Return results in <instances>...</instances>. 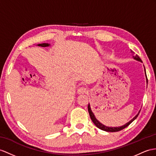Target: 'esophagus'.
I'll list each match as a JSON object with an SVG mask.
<instances>
[{"instance_id":"34e87169","label":"esophagus","mask_w":156,"mask_h":156,"mask_svg":"<svg viewBox=\"0 0 156 156\" xmlns=\"http://www.w3.org/2000/svg\"><path fill=\"white\" fill-rule=\"evenodd\" d=\"M87 92V89L85 88V87H79L77 90V93L78 94H84Z\"/></svg>"}]
</instances>
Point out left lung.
Instances as JSON below:
<instances>
[{"label":"left lung","mask_w":156,"mask_h":156,"mask_svg":"<svg viewBox=\"0 0 156 156\" xmlns=\"http://www.w3.org/2000/svg\"><path fill=\"white\" fill-rule=\"evenodd\" d=\"M131 53H132V54H134V51H132V50H131ZM133 58H134V59L135 60H136V61H138V62L142 63L141 59L140 58V57H139L138 55H134V56H133ZM144 71H145V75H146V83H147V76H146V73L145 67H144ZM88 111H89V115H90V117L91 120H92L94 124V125H95V126H96L97 128L101 129V130H104V131H106V132H119V131H120V130H123L124 128L127 127V126H128V125H130V124L133 122V121H134V120L136 119V118L138 117V115H139V113H140V111H139L138 113L137 114V115H136L134 118H133V119H132V120H130L129 121V122H128L127 123L124 124L123 126H119V127H112V126H105V125H104L103 124L101 123V122H99V121H98V120L96 119V117H95V116H94V113L93 112L92 110H91V108H90V104H89V105H88Z\"/></svg>","instance_id":"left-lung-1"}]
</instances>
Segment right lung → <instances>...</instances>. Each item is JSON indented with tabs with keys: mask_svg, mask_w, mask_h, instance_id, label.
Masks as SVG:
<instances>
[{
	"mask_svg": "<svg viewBox=\"0 0 156 156\" xmlns=\"http://www.w3.org/2000/svg\"><path fill=\"white\" fill-rule=\"evenodd\" d=\"M37 45H38V46H40V47L45 48V47H49V45H50V44H48V43H43V44H37Z\"/></svg>",
	"mask_w": 156,
	"mask_h": 156,
	"instance_id": "obj_1",
	"label": "right lung"
}]
</instances>
